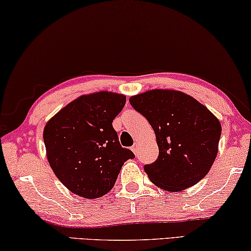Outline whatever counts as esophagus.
Segmentation results:
<instances>
[{
    "label": "esophagus",
    "mask_w": 251,
    "mask_h": 251,
    "mask_svg": "<svg viewBox=\"0 0 251 251\" xmlns=\"http://www.w3.org/2000/svg\"><path fill=\"white\" fill-rule=\"evenodd\" d=\"M137 149H138V144H137V143H134L133 147L130 148V150H132V151H133L134 153H135V154L137 153Z\"/></svg>",
    "instance_id": "1"
}]
</instances>
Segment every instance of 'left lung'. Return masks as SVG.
I'll list each match as a JSON object with an SVG mask.
<instances>
[{
	"instance_id": "left-lung-1",
	"label": "left lung",
	"mask_w": 251,
	"mask_h": 251,
	"mask_svg": "<svg viewBox=\"0 0 251 251\" xmlns=\"http://www.w3.org/2000/svg\"><path fill=\"white\" fill-rule=\"evenodd\" d=\"M156 136L159 156L144 170L153 184L177 192L201 181L218 154L221 124L193 97L175 90H152L129 98Z\"/></svg>"
}]
</instances>
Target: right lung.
Here are the masks:
<instances>
[{
  "label": "right lung",
  "instance_id": "obj_1",
  "mask_svg": "<svg viewBox=\"0 0 251 251\" xmlns=\"http://www.w3.org/2000/svg\"><path fill=\"white\" fill-rule=\"evenodd\" d=\"M125 103V96L113 92L82 96L45 126L48 162L72 193L90 200L106 195L124 162L135 158L122 147L113 127Z\"/></svg>",
  "mask_w": 251,
  "mask_h": 251
}]
</instances>
